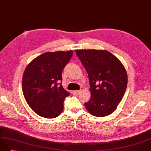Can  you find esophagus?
<instances>
[{"instance_id":"obj_1","label":"esophagus","mask_w":151,"mask_h":151,"mask_svg":"<svg viewBox=\"0 0 151 151\" xmlns=\"http://www.w3.org/2000/svg\"><path fill=\"white\" fill-rule=\"evenodd\" d=\"M80 93H81V91H72L73 94H74V95H76V96L78 95Z\"/></svg>"}]
</instances>
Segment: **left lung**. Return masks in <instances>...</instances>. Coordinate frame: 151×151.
<instances>
[{
	"label": "left lung",
	"instance_id": "left-lung-1",
	"mask_svg": "<svg viewBox=\"0 0 151 151\" xmlns=\"http://www.w3.org/2000/svg\"><path fill=\"white\" fill-rule=\"evenodd\" d=\"M88 74L91 99L87 111L96 117L106 116L116 109L127 85V73L120 60L106 50H76Z\"/></svg>",
	"mask_w": 151,
	"mask_h": 151
}]
</instances>
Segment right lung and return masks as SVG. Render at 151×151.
<instances>
[{
  "label": "right lung",
  "instance_id": "obj_1",
  "mask_svg": "<svg viewBox=\"0 0 151 151\" xmlns=\"http://www.w3.org/2000/svg\"><path fill=\"white\" fill-rule=\"evenodd\" d=\"M73 53V50L46 52L27 65L22 77L24 96L40 116L54 118L64 109V100L70 94L58 82Z\"/></svg>",
  "mask_w": 151,
  "mask_h": 151
}]
</instances>
